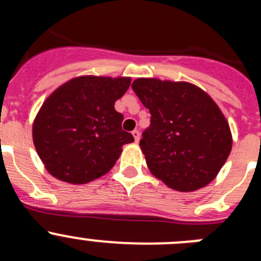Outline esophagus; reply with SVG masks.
Returning a JSON list of instances; mask_svg holds the SVG:
<instances>
[{"label": "esophagus", "mask_w": 261, "mask_h": 261, "mask_svg": "<svg viewBox=\"0 0 261 261\" xmlns=\"http://www.w3.org/2000/svg\"><path fill=\"white\" fill-rule=\"evenodd\" d=\"M132 135H133V137H135V141L136 142L140 141V137H141V133H140V130L135 129V130H133V132H132Z\"/></svg>", "instance_id": "1"}]
</instances>
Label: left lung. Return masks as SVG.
<instances>
[{
  "mask_svg": "<svg viewBox=\"0 0 261 261\" xmlns=\"http://www.w3.org/2000/svg\"><path fill=\"white\" fill-rule=\"evenodd\" d=\"M132 89L151 115L140 141L151 174L180 192L211 183L232 145L213 99L195 85L155 78H138Z\"/></svg>",
  "mask_w": 261,
  "mask_h": 261,
  "instance_id": "left-lung-1",
  "label": "left lung"
}]
</instances>
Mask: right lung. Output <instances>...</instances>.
<instances>
[{
  "label": "right lung",
  "instance_id": "1",
  "mask_svg": "<svg viewBox=\"0 0 261 261\" xmlns=\"http://www.w3.org/2000/svg\"><path fill=\"white\" fill-rule=\"evenodd\" d=\"M129 85L130 78L85 75L50 94L32 126L34 145L49 174L85 184L114 167L123 145L135 141L115 110Z\"/></svg>",
  "mask_w": 261,
  "mask_h": 261
}]
</instances>
